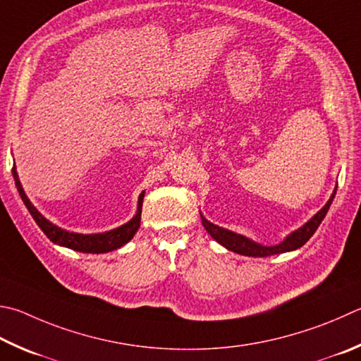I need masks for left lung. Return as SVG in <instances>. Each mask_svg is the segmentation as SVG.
Here are the masks:
<instances>
[{"label": "left lung", "instance_id": "1", "mask_svg": "<svg viewBox=\"0 0 361 361\" xmlns=\"http://www.w3.org/2000/svg\"><path fill=\"white\" fill-rule=\"evenodd\" d=\"M335 194L336 192L331 194V197L329 202H326V205L320 209V212L314 216V218H311L303 227H300L298 231L290 233L289 237L283 241V243L276 245V246H262L259 243H254V241L243 237V235L233 233L231 231H226V228L212 224V222H208L205 218H202V222H203V227L208 231V233L212 235V237L218 241L219 245L227 247L228 251L249 255V257H267V255L293 251V249H298L303 246L306 241L312 237L314 232L317 231L320 222H322V219L325 218V214H326V212H329L333 199H335Z\"/></svg>", "mask_w": 361, "mask_h": 361}]
</instances>
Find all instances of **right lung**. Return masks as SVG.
<instances>
[{"instance_id": "1", "label": "right lung", "mask_w": 361, "mask_h": 361, "mask_svg": "<svg viewBox=\"0 0 361 361\" xmlns=\"http://www.w3.org/2000/svg\"><path fill=\"white\" fill-rule=\"evenodd\" d=\"M12 175H14L17 191H18V194H20V197L26 205V208H28V212L31 213L32 219L36 221L39 228H41V231L47 235V238L50 241H54L55 245L66 246V247L74 249V251H78V252L102 254V252L114 251V249H118L123 245H126L128 241L134 237L135 232L139 231L140 216H142V202H143V195H145L143 192L139 197V208H137V214L129 222H126V224L118 227V228H114V231L106 232V233L82 235V233L64 231V228H60L58 226L51 224L50 221L45 219L44 216L39 213L35 207H32V203L28 200V197H26V194L20 185V180H18V176H17L16 169H12Z\"/></svg>"}]
</instances>
